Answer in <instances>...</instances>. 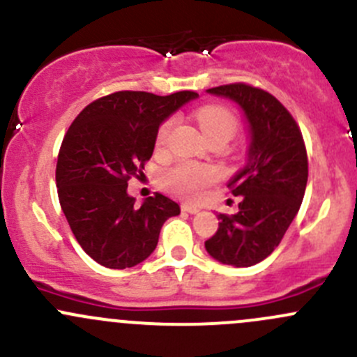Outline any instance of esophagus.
I'll use <instances>...</instances> for the list:
<instances>
[{
	"label": "esophagus",
	"mask_w": 357,
	"mask_h": 357,
	"mask_svg": "<svg viewBox=\"0 0 357 357\" xmlns=\"http://www.w3.org/2000/svg\"><path fill=\"white\" fill-rule=\"evenodd\" d=\"M181 211H183V212H188V214H199L200 208H199V207H195V205L183 204V205H181Z\"/></svg>",
	"instance_id": "34e87169"
}]
</instances>
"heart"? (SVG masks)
Wrapping results in <instances>:
<instances>
[{"mask_svg":"<svg viewBox=\"0 0 357 357\" xmlns=\"http://www.w3.org/2000/svg\"><path fill=\"white\" fill-rule=\"evenodd\" d=\"M197 122H199L202 132L207 136V139L215 138H225L231 139L233 135L236 132L238 128V122L236 117L233 115L231 110H228L222 105H205L200 107L195 114ZM172 124L174 121L167 119L160 124L157 131V146L165 145L167 142V136L171 132ZM218 179V171L211 165H200V164H192V162H181V164H176L174 167L167 169V171L162 174L160 183L165 190H169L174 195L181 197L185 200H197L204 193V190L208 185Z\"/></svg>","mask_w":357,"mask_h":357,"instance_id":"1","label":"heart"}]
</instances>
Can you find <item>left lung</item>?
<instances>
[{"label":"left lung","mask_w":357,"mask_h":357,"mask_svg":"<svg viewBox=\"0 0 357 357\" xmlns=\"http://www.w3.org/2000/svg\"><path fill=\"white\" fill-rule=\"evenodd\" d=\"M233 100L248 122V153L228 186L238 212L218 214L219 228L205 250L222 264L248 268L264 261L297 215L307 185V153L290 112L264 89L235 82L207 89Z\"/></svg>","instance_id":"left-lung-1"}]
</instances>
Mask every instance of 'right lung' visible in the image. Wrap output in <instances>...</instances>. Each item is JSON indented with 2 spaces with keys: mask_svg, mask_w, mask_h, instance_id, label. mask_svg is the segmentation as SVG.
I'll list each match as a JSON object with an SVG mask.
<instances>
[{
  "mask_svg": "<svg viewBox=\"0 0 357 357\" xmlns=\"http://www.w3.org/2000/svg\"><path fill=\"white\" fill-rule=\"evenodd\" d=\"M197 96L117 91L89 103L68 128L56 162L59 200L75 240L98 264L126 269L143 262L162 225L179 214L162 193L135 205L128 181L152 157L158 126Z\"/></svg>",
  "mask_w": 357,
  "mask_h": 357,
  "instance_id": "right-lung-1",
  "label": "right lung"
}]
</instances>
